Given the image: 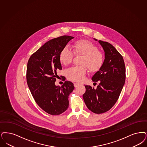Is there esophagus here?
<instances>
[{
  "label": "esophagus",
  "mask_w": 147,
  "mask_h": 147,
  "mask_svg": "<svg viewBox=\"0 0 147 147\" xmlns=\"http://www.w3.org/2000/svg\"><path fill=\"white\" fill-rule=\"evenodd\" d=\"M79 84H78V83H74V86L75 88H77L78 86H79Z\"/></svg>",
  "instance_id": "34e87169"
}]
</instances>
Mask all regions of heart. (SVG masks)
I'll list each match as a JSON object with an SVG mask.
<instances>
[{
    "label": "heart",
    "instance_id": "1",
    "mask_svg": "<svg viewBox=\"0 0 147 147\" xmlns=\"http://www.w3.org/2000/svg\"><path fill=\"white\" fill-rule=\"evenodd\" d=\"M73 51L68 47H63L59 55L60 62L65 65L72 62L75 54L82 56L80 60L81 65L74 66L67 71V76L69 80L76 82L84 80L88 68L90 71L94 73L99 71L104 63L103 54L98 50L93 42L85 39L79 40L72 45Z\"/></svg>",
    "mask_w": 147,
    "mask_h": 147
}]
</instances>
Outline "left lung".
Segmentation results:
<instances>
[{"instance_id": "left-lung-1", "label": "left lung", "mask_w": 147, "mask_h": 147, "mask_svg": "<svg viewBox=\"0 0 147 147\" xmlns=\"http://www.w3.org/2000/svg\"><path fill=\"white\" fill-rule=\"evenodd\" d=\"M98 42L104 50L105 59L101 68L92 77V80L100 81V84L96 88L85 85L86 91L82 96L88 109L96 114L107 112L115 104L126 78L125 65L121 54L110 43Z\"/></svg>"}]
</instances>
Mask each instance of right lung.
<instances>
[{"mask_svg": "<svg viewBox=\"0 0 147 147\" xmlns=\"http://www.w3.org/2000/svg\"><path fill=\"white\" fill-rule=\"evenodd\" d=\"M74 37L63 35L45 43L33 53L27 67V82L36 104L48 114L56 115L69 106L68 96L73 91V82L65 81L61 86L55 82L57 71L62 69L59 55Z\"/></svg>", "mask_w": 147, "mask_h": 147, "instance_id": "1", "label": "right lung"}]
</instances>
